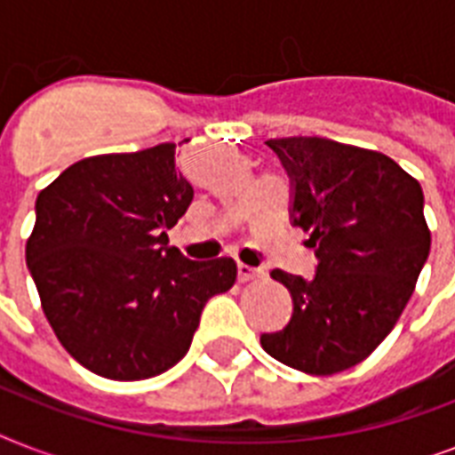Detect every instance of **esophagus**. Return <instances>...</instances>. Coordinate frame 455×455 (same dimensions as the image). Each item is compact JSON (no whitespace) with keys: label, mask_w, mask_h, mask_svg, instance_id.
Instances as JSON below:
<instances>
[{"label":"esophagus","mask_w":455,"mask_h":455,"mask_svg":"<svg viewBox=\"0 0 455 455\" xmlns=\"http://www.w3.org/2000/svg\"><path fill=\"white\" fill-rule=\"evenodd\" d=\"M255 276H259V269H255V267H248V264L238 262V281L241 283H248V281H252Z\"/></svg>","instance_id":"obj_1"}]
</instances>
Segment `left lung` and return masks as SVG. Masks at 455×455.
<instances>
[{"mask_svg":"<svg viewBox=\"0 0 455 455\" xmlns=\"http://www.w3.org/2000/svg\"><path fill=\"white\" fill-rule=\"evenodd\" d=\"M292 184V227L318 259L309 281L281 269L292 318L264 352L309 375L356 366L387 338L430 255L423 188L392 157L321 137L269 139Z\"/></svg>","mask_w":455,"mask_h":455,"instance_id":"8db88e82","label":"left lung"}]
</instances>
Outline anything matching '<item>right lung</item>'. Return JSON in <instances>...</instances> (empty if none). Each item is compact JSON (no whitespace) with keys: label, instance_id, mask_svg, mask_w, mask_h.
<instances>
[{"label":"right lung","instance_id":"add662e5","mask_svg":"<svg viewBox=\"0 0 455 455\" xmlns=\"http://www.w3.org/2000/svg\"><path fill=\"white\" fill-rule=\"evenodd\" d=\"M174 144L84 157L35 203L25 262L66 352L110 380H146L184 359L203 307L235 262H191L167 245L193 186Z\"/></svg>","mask_w":455,"mask_h":455}]
</instances>
